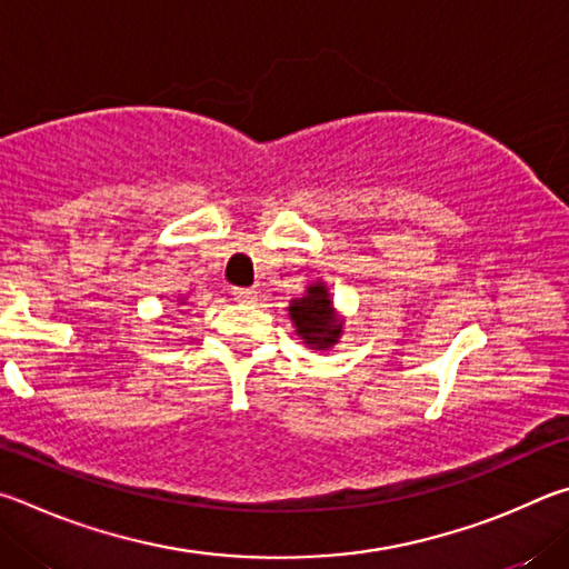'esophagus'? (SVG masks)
<instances>
[{
  "label": "esophagus",
  "instance_id": "34e87169",
  "mask_svg": "<svg viewBox=\"0 0 569 569\" xmlns=\"http://www.w3.org/2000/svg\"><path fill=\"white\" fill-rule=\"evenodd\" d=\"M232 297H234V302H239V305H254L257 302V292L249 290V287H234Z\"/></svg>",
  "mask_w": 569,
  "mask_h": 569
}]
</instances>
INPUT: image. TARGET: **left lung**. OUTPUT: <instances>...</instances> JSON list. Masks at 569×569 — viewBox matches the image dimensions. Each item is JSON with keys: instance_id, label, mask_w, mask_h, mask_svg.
<instances>
[{"instance_id": "1", "label": "left lung", "mask_w": 569, "mask_h": 569, "mask_svg": "<svg viewBox=\"0 0 569 569\" xmlns=\"http://www.w3.org/2000/svg\"><path fill=\"white\" fill-rule=\"evenodd\" d=\"M290 317L305 342L317 347V350L332 347L342 332V325L335 322L330 295L322 284L307 287V295L290 305Z\"/></svg>"}]
</instances>
